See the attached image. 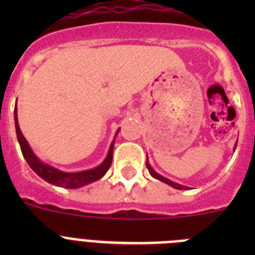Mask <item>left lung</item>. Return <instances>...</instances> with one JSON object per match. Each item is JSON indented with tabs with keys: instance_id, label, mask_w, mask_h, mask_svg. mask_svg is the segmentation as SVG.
I'll list each match as a JSON object with an SVG mask.
<instances>
[{
	"instance_id": "obj_1",
	"label": "left lung",
	"mask_w": 255,
	"mask_h": 255,
	"mask_svg": "<svg viewBox=\"0 0 255 255\" xmlns=\"http://www.w3.org/2000/svg\"><path fill=\"white\" fill-rule=\"evenodd\" d=\"M235 148H236V144H235ZM234 150H235V149H234ZM145 164H147V168H148V171H149V173H150V175H152L153 177H154V179L159 180V181L164 182V184H167V185L172 186V188H175V189H179V190H186V189H189L188 186L180 185V184H177V182H173V181H171V180L166 179V177H164V176H162V175H159V173H157V172H155V171L153 170V167H152V166H150V164H149V162H148V157H147V162H145Z\"/></svg>"
}]
</instances>
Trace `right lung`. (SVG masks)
<instances>
[{"instance_id": "obj_1", "label": "right lung", "mask_w": 255, "mask_h": 255, "mask_svg": "<svg viewBox=\"0 0 255 255\" xmlns=\"http://www.w3.org/2000/svg\"><path fill=\"white\" fill-rule=\"evenodd\" d=\"M13 119H15V129H16V136L17 141L20 144V148H21V153L24 155L25 161L28 162V164L30 166V168L37 173L38 176L42 177L44 181L49 182L52 185L60 186V188H66V189H78L82 188V186L88 185L91 182L97 181V180L102 179L106 175V172L108 171L110 166L112 163V154H114V144L115 140L112 141L111 145H110V149H108L107 157L105 158V161L97 166V167L91 168V170L80 171V172H64V171L57 170V168L52 167L49 164L44 163V162L40 161L37 155L34 154V152L31 150L30 145L26 141V139L24 138L21 130L19 128V121H17V110L16 106H15V111H13ZM120 129L116 131V135L119 134ZM115 135V138H116Z\"/></svg>"}]
</instances>
